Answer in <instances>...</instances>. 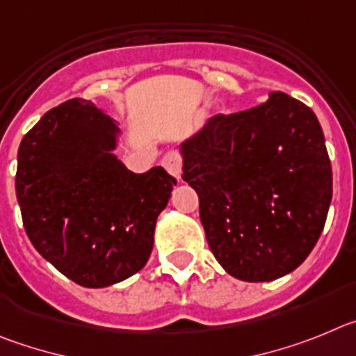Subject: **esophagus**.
I'll use <instances>...</instances> for the list:
<instances>
[{
  "mask_svg": "<svg viewBox=\"0 0 356 356\" xmlns=\"http://www.w3.org/2000/svg\"><path fill=\"white\" fill-rule=\"evenodd\" d=\"M163 168H165L168 174L172 175V177H175L177 181H181V175H182V158L177 154V152H168V154H165V158H163L161 161Z\"/></svg>",
  "mask_w": 356,
  "mask_h": 356,
  "instance_id": "obj_1",
  "label": "esophagus"
}]
</instances>
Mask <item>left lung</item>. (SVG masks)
<instances>
[{
  "label": "left lung",
  "mask_w": 356,
  "mask_h": 356,
  "mask_svg": "<svg viewBox=\"0 0 356 356\" xmlns=\"http://www.w3.org/2000/svg\"><path fill=\"white\" fill-rule=\"evenodd\" d=\"M211 252L230 277L271 282L302 264L332 202V165L319 120L284 92L211 117L179 145Z\"/></svg>",
  "instance_id": "8db88e82"
}]
</instances>
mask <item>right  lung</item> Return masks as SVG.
Wrapping results in <instances>:
<instances>
[{"mask_svg":"<svg viewBox=\"0 0 356 356\" xmlns=\"http://www.w3.org/2000/svg\"><path fill=\"white\" fill-rule=\"evenodd\" d=\"M117 120L85 99L47 111L17 152L15 193L31 245L83 287L126 280L147 264L175 179L133 174L115 156Z\"/></svg>","mask_w":356,"mask_h":356,"instance_id":"right-lung-1","label":"right lung"}]
</instances>
